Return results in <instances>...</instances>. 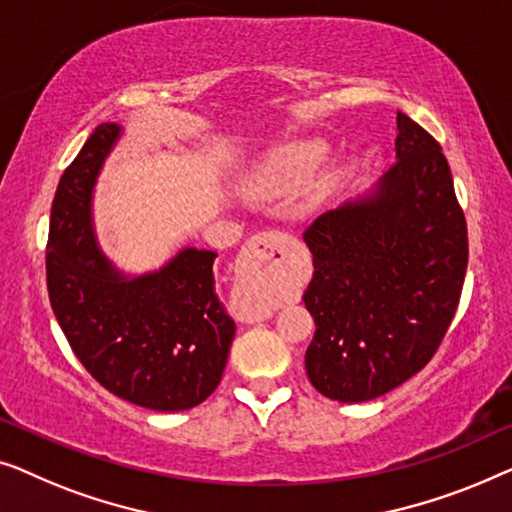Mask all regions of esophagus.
I'll return each instance as SVG.
<instances>
[{"label": "esophagus", "mask_w": 512, "mask_h": 512, "mask_svg": "<svg viewBox=\"0 0 512 512\" xmlns=\"http://www.w3.org/2000/svg\"><path fill=\"white\" fill-rule=\"evenodd\" d=\"M287 246H290V236L280 232H264L248 241V290L241 306H236L234 311L241 322H259L271 315L266 292L278 276Z\"/></svg>", "instance_id": "1"}]
</instances>
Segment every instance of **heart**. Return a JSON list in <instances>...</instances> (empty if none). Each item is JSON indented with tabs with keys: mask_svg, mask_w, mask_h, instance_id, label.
<instances>
[{
	"mask_svg": "<svg viewBox=\"0 0 512 512\" xmlns=\"http://www.w3.org/2000/svg\"><path fill=\"white\" fill-rule=\"evenodd\" d=\"M325 155V146L320 141H290L271 150L264 157L262 164L255 169L250 183L257 192L264 194H283L299 187L306 181V176L318 167V162ZM329 183V176H322L311 187V194H320Z\"/></svg>",
	"mask_w": 512,
	"mask_h": 512,
	"instance_id": "heart-1",
	"label": "heart"
}]
</instances>
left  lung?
Listing matches in <instances>:
<instances>
[{"label":"left lung","instance_id":"obj_1","mask_svg":"<svg viewBox=\"0 0 512 512\" xmlns=\"http://www.w3.org/2000/svg\"><path fill=\"white\" fill-rule=\"evenodd\" d=\"M397 164L304 232L315 320L306 373L315 390L362 403L406 383L455 318L469 239L441 146L397 113Z\"/></svg>","mask_w":512,"mask_h":512}]
</instances>
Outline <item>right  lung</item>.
Listing matches in <instances>:
<instances>
[{
  "label": "right lung",
  "instance_id": "obj_1",
  "mask_svg": "<svg viewBox=\"0 0 512 512\" xmlns=\"http://www.w3.org/2000/svg\"><path fill=\"white\" fill-rule=\"evenodd\" d=\"M125 134L99 125L57 185L46 250L50 306L92 378L136 406L176 413L211 397L236 325L215 294L218 253L183 248L160 269L122 271L104 253L92 199Z\"/></svg>",
  "mask_w": 512,
  "mask_h": 512
}]
</instances>
